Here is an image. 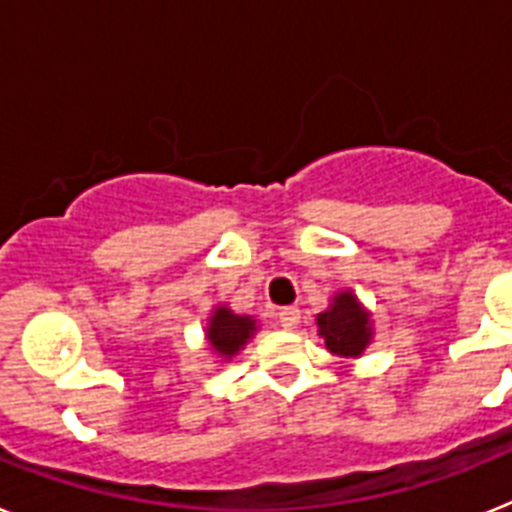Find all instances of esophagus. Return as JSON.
Wrapping results in <instances>:
<instances>
[{"instance_id": "34e87169", "label": "esophagus", "mask_w": 512, "mask_h": 512, "mask_svg": "<svg viewBox=\"0 0 512 512\" xmlns=\"http://www.w3.org/2000/svg\"><path fill=\"white\" fill-rule=\"evenodd\" d=\"M299 309L296 307H283L281 312H278V322H281V328L286 330H294L296 325H299Z\"/></svg>"}]
</instances>
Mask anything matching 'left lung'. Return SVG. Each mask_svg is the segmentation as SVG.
I'll return each instance as SVG.
<instances>
[{
  "label": "left lung",
  "mask_w": 512,
  "mask_h": 512,
  "mask_svg": "<svg viewBox=\"0 0 512 512\" xmlns=\"http://www.w3.org/2000/svg\"><path fill=\"white\" fill-rule=\"evenodd\" d=\"M317 325H320V336L325 338V346L338 356H359L367 349L369 336H372L369 317L349 291L338 294L328 312L317 315Z\"/></svg>",
  "instance_id": "8db88e82"
}]
</instances>
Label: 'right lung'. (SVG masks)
<instances>
[{
    "mask_svg": "<svg viewBox=\"0 0 512 512\" xmlns=\"http://www.w3.org/2000/svg\"><path fill=\"white\" fill-rule=\"evenodd\" d=\"M252 333H255V320L247 315H234L231 309L218 307L216 315L210 317L208 341L223 356H234Z\"/></svg>",
    "mask_w": 512,
    "mask_h": 512,
    "instance_id": "1",
    "label": "right lung"
}]
</instances>
